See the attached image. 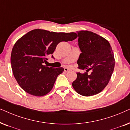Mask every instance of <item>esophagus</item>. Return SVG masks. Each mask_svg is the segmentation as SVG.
Here are the masks:
<instances>
[{"mask_svg": "<svg viewBox=\"0 0 130 130\" xmlns=\"http://www.w3.org/2000/svg\"><path fill=\"white\" fill-rule=\"evenodd\" d=\"M64 71L66 72H68L69 71H70V69H69L68 68H64Z\"/></svg>", "mask_w": 130, "mask_h": 130, "instance_id": "34e87169", "label": "esophagus"}]
</instances>
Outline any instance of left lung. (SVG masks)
I'll return each instance as SVG.
<instances>
[{"instance_id": "left-lung-1", "label": "left lung", "mask_w": 130, "mask_h": 130, "mask_svg": "<svg viewBox=\"0 0 130 130\" xmlns=\"http://www.w3.org/2000/svg\"><path fill=\"white\" fill-rule=\"evenodd\" d=\"M81 51L77 60L78 68L91 70V73H77L72 86L80 95L91 96L101 92L108 84L115 67V59L109 41L89 31L77 32Z\"/></svg>"}]
</instances>
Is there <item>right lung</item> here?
I'll use <instances>...</instances> for the list:
<instances>
[{
    "mask_svg": "<svg viewBox=\"0 0 130 130\" xmlns=\"http://www.w3.org/2000/svg\"><path fill=\"white\" fill-rule=\"evenodd\" d=\"M75 32H55L36 29L30 31L15 43L11 53V62L13 75L20 87L35 96L47 94L55 81L63 71V68L43 65L54 52L58 43L72 41Z\"/></svg>",
    "mask_w": 130,
    "mask_h": 130,
    "instance_id": "1",
    "label": "right lung"
}]
</instances>
